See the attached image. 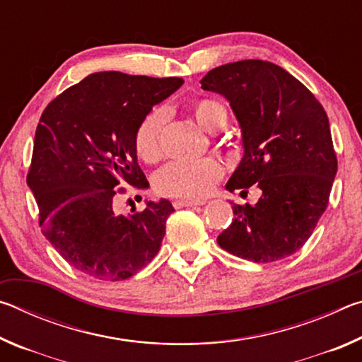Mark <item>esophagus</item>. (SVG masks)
<instances>
[{
  "label": "esophagus",
  "instance_id": "esophagus-1",
  "mask_svg": "<svg viewBox=\"0 0 362 362\" xmlns=\"http://www.w3.org/2000/svg\"><path fill=\"white\" fill-rule=\"evenodd\" d=\"M201 204H203L201 201H188V199H175L174 201V207H177V209H180V207H196Z\"/></svg>",
  "mask_w": 362,
  "mask_h": 362
}]
</instances>
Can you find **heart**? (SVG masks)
<instances>
[{
	"mask_svg": "<svg viewBox=\"0 0 362 362\" xmlns=\"http://www.w3.org/2000/svg\"><path fill=\"white\" fill-rule=\"evenodd\" d=\"M194 121L204 131H218L226 122V110L212 99L194 100L189 107ZM163 110H153L140 124L134 137V145L140 159L145 163H155L163 155ZM223 168L217 159L201 158L192 161H174L158 170L155 175V187L161 194L174 198L201 199L212 192L216 183L222 179Z\"/></svg>",
	"mask_w": 362,
	"mask_h": 362,
	"instance_id": "obj_1",
	"label": "heart"
}]
</instances>
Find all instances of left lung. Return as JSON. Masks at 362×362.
<instances>
[{"instance_id":"8db88e82","label":"left lung","mask_w":362,"mask_h":362,"mask_svg":"<svg viewBox=\"0 0 362 362\" xmlns=\"http://www.w3.org/2000/svg\"><path fill=\"white\" fill-rule=\"evenodd\" d=\"M201 89L228 100L244 155L225 188L262 189L255 204H233L218 246L255 263L276 262L303 246L326 211L337 174L329 118L316 97L272 62L220 65Z\"/></svg>"}]
</instances>
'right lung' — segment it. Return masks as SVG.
<instances>
[{
	"label": "right lung",
	"mask_w": 362,
	"mask_h": 362,
	"mask_svg": "<svg viewBox=\"0 0 362 362\" xmlns=\"http://www.w3.org/2000/svg\"><path fill=\"white\" fill-rule=\"evenodd\" d=\"M183 84L121 71L86 76L56 97L36 127L27 175L42 235L78 272L127 279L153 260L174 212L168 199L142 212H115L119 185L148 188L137 163L136 131L151 108Z\"/></svg>",
	"instance_id": "right-lung-1"
}]
</instances>
